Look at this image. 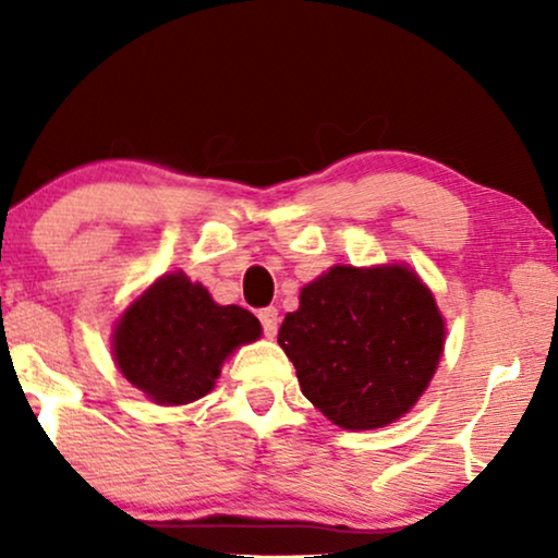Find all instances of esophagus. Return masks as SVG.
Returning a JSON list of instances; mask_svg holds the SVG:
<instances>
[{"label": "esophagus", "instance_id": "esophagus-1", "mask_svg": "<svg viewBox=\"0 0 558 558\" xmlns=\"http://www.w3.org/2000/svg\"><path fill=\"white\" fill-rule=\"evenodd\" d=\"M258 319H262L264 332L269 335V338H274V335H277V327H279V312H277V307H264L262 312H258Z\"/></svg>", "mask_w": 558, "mask_h": 558}]
</instances>
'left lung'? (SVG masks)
Masks as SVG:
<instances>
[{
	"label": "left lung",
	"mask_w": 558,
	"mask_h": 558,
	"mask_svg": "<svg viewBox=\"0 0 558 558\" xmlns=\"http://www.w3.org/2000/svg\"><path fill=\"white\" fill-rule=\"evenodd\" d=\"M302 393L342 429H378L414 407L437 371L445 319L407 266H332L279 327Z\"/></svg>",
	"instance_id": "1"
}]
</instances>
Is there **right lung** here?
I'll use <instances>...</instances> for the list:
<instances>
[{"label": "right lung", "mask_w": 558, "mask_h": 558, "mask_svg": "<svg viewBox=\"0 0 558 558\" xmlns=\"http://www.w3.org/2000/svg\"><path fill=\"white\" fill-rule=\"evenodd\" d=\"M258 335L248 310L220 307L185 274H167L121 317L113 357L129 384L155 403L178 407L213 391L226 357Z\"/></svg>", "instance_id": "obj_1"}]
</instances>
